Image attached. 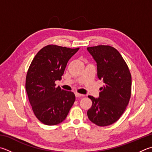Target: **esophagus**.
<instances>
[{
  "label": "esophagus",
  "mask_w": 152,
  "mask_h": 152,
  "mask_svg": "<svg viewBox=\"0 0 152 152\" xmlns=\"http://www.w3.org/2000/svg\"><path fill=\"white\" fill-rule=\"evenodd\" d=\"M75 96H76V97L78 98V97H82V96H84V95L81 94H79V93H78V92H76V93H75Z\"/></svg>",
  "instance_id": "1"
}]
</instances>
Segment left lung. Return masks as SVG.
Segmentation results:
<instances>
[{"mask_svg": "<svg viewBox=\"0 0 152 152\" xmlns=\"http://www.w3.org/2000/svg\"><path fill=\"white\" fill-rule=\"evenodd\" d=\"M87 50L97 63V76L104 86L100 88V98H88L92 106L87 115L92 123L107 126L119 120L131 97L132 76L122 55L108 45L88 47Z\"/></svg>", "mask_w": 152, "mask_h": 152, "instance_id": "1", "label": "left lung"}]
</instances>
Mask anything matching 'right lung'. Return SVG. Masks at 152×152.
I'll list each match as a JSON object with an SVG mask.
<instances>
[{"mask_svg": "<svg viewBox=\"0 0 152 152\" xmlns=\"http://www.w3.org/2000/svg\"><path fill=\"white\" fill-rule=\"evenodd\" d=\"M79 50L49 45L38 51L28 68L26 91L38 120L48 126L62 122L75 102L72 92L56 87L68 60Z\"/></svg>", "mask_w": 152, "mask_h": 152, "instance_id": "right-lung-1", "label": "right lung"}]
</instances>
